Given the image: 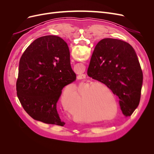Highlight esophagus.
<instances>
[{
    "mask_svg": "<svg viewBox=\"0 0 154 154\" xmlns=\"http://www.w3.org/2000/svg\"><path fill=\"white\" fill-rule=\"evenodd\" d=\"M77 78L78 80H86V76L83 74H79L77 76Z\"/></svg>",
    "mask_w": 154,
    "mask_h": 154,
    "instance_id": "34e87169",
    "label": "esophagus"
}]
</instances>
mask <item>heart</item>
<instances>
[{
  "label": "heart",
  "instance_id": "heart-1",
  "mask_svg": "<svg viewBox=\"0 0 154 154\" xmlns=\"http://www.w3.org/2000/svg\"><path fill=\"white\" fill-rule=\"evenodd\" d=\"M99 43L100 47L94 50ZM117 51L118 42L114 37L87 31L73 34L71 44L63 45L60 54L64 66L68 69H75L82 56L83 62L79 66L81 71L87 69L88 64L94 72H99L109 67Z\"/></svg>",
  "mask_w": 154,
  "mask_h": 154
}]
</instances>
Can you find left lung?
<instances>
[{
  "instance_id": "left-lung-1",
  "label": "left lung",
  "mask_w": 154,
  "mask_h": 154,
  "mask_svg": "<svg viewBox=\"0 0 154 154\" xmlns=\"http://www.w3.org/2000/svg\"><path fill=\"white\" fill-rule=\"evenodd\" d=\"M116 57L104 71L89 77L95 104L101 113H126L137 101L143 83L140 57L130 40L122 41Z\"/></svg>"
}]
</instances>
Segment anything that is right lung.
<instances>
[{
  "label": "right lung",
  "instance_id": "obj_1",
  "mask_svg": "<svg viewBox=\"0 0 154 154\" xmlns=\"http://www.w3.org/2000/svg\"><path fill=\"white\" fill-rule=\"evenodd\" d=\"M62 31L33 37L18 58L20 98L33 114L45 120L58 119L65 112L70 87L76 79L72 70L63 66L58 53L59 34Z\"/></svg>",
  "mask_w": 154,
  "mask_h": 154
}]
</instances>
